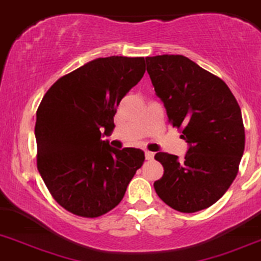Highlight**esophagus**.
Wrapping results in <instances>:
<instances>
[{
    "label": "esophagus",
    "instance_id": "34e87169",
    "mask_svg": "<svg viewBox=\"0 0 261 261\" xmlns=\"http://www.w3.org/2000/svg\"><path fill=\"white\" fill-rule=\"evenodd\" d=\"M145 158L148 159V161H151V159L154 158V153H151V151H145Z\"/></svg>",
    "mask_w": 261,
    "mask_h": 261
}]
</instances>
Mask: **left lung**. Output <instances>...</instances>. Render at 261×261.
Wrapping results in <instances>:
<instances>
[{"mask_svg":"<svg viewBox=\"0 0 261 261\" xmlns=\"http://www.w3.org/2000/svg\"><path fill=\"white\" fill-rule=\"evenodd\" d=\"M146 71L173 127L189 144L184 161L155 154L159 198L182 213L209 208L228 190L245 150L241 108L226 83L181 55L145 57Z\"/></svg>","mask_w":261,"mask_h":261,"instance_id":"obj_1","label":"left lung"}]
</instances>
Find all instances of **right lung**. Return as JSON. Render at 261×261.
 Listing matches in <instances>:
<instances>
[{
	"label": "right lung",
	"instance_id": "1",
	"mask_svg": "<svg viewBox=\"0 0 261 261\" xmlns=\"http://www.w3.org/2000/svg\"><path fill=\"white\" fill-rule=\"evenodd\" d=\"M144 72V57L95 58L60 77L43 97L35 122L38 171L72 214L95 218L112 211L143 166L141 149L112 148L103 138Z\"/></svg>",
	"mask_w": 261,
	"mask_h": 261
}]
</instances>
